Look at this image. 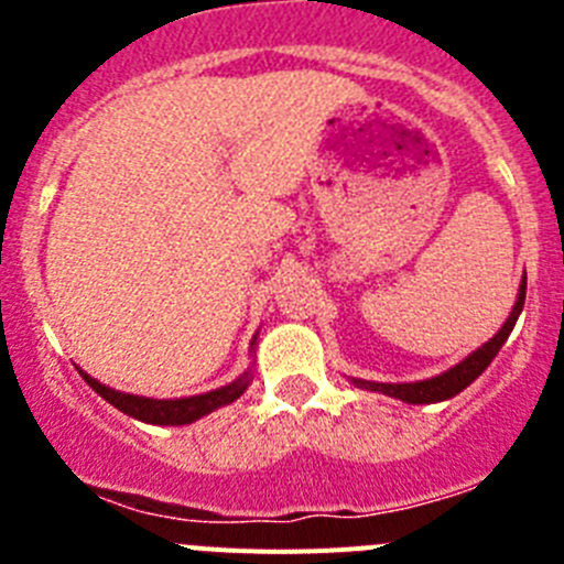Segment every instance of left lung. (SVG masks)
Masks as SVG:
<instances>
[{
	"mask_svg": "<svg viewBox=\"0 0 564 564\" xmlns=\"http://www.w3.org/2000/svg\"><path fill=\"white\" fill-rule=\"evenodd\" d=\"M522 305H525V279H522L520 293H517L514 311L511 316L506 318V325L495 333V338H488L482 347H477L471 356L463 358L460 364H455L452 370L441 372L435 378H426V381H412V383H376V381H361V378H352L356 387L361 390H372V392H383V395L398 398V401L406 403H435V401H446V398H455L457 392H463L468 383L480 378V372L486 370L488 364L495 361V356L500 352V347L506 344V338L511 336L514 330L517 318H520Z\"/></svg>",
	"mask_w": 564,
	"mask_h": 564,
	"instance_id": "left-lung-1",
	"label": "left lung"
}]
</instances>
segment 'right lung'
Wrapping results in <instances>:
<instances>
[{
  "mask_svg": "<svg viewBox=\"0 0 564 564\" xmlns=\"http://www.w3.org/2000/svg\"><path fill=\"white\" fill-rule=\"evenodd\" d=\"M257 344V336H253L251 347ZM82 372L84 381L115 406V410H121L123 415L129 417H138L143 423H158V426H183V423H194L197 417L208 415V412L220 410L226 403L237 401L242 392L248 390V383H251V370L242 372L237 381L226 383L220 390H212V392H203V395H192V398H174V401H158V398H143V395H129V392H118V390H109L104 387L101 381H96L93 376H87L84 370Z\"/></svg>",
  "mask_w": 564,
  "mask_h": 564,
  "instance_id": "obj_1",
  "label": "right lung"
}]
</instances>
